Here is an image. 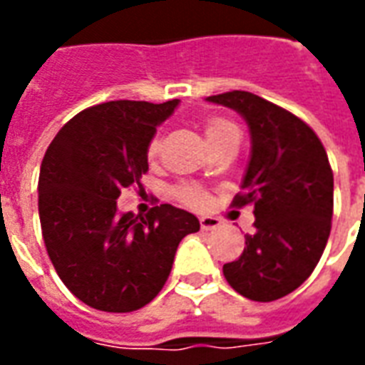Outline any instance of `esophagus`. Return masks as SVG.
I'll return each mask as SVG.
<instances>
[{"mask_svg": "<svg viewBox=\"0 0 365 365\" xmlns=\"http://www.w3.org/2000/svg\"><path fill=\"white\" fill-rule=\"evenodd\" d=\"M199 222H201V229L203 230H213L217 229V227H221V219H217V217H201L199 219Z\"/></svg>", "mask_w": 365, "mask_h": 365, "instance_id": "34e87169", "label": "esophagus"}]
</instances>
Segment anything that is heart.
Wrapping results in <instances>:
<instances>
[{
    "mask_svg": "<svg viewBox=\"0 0 365 365\" xmlns=\"http://www.w3.org/2000/svg\"><path fill=\"white\" fill-rule=\"evenodd\" d=\"M229 128H235V125L227 119H211L205 123V135H207V140L211 143L215 140L217 136L222 135L225 130H229ZM158 148H160V140L158 138H152L150 144H148V156L154 158L156 154H158ZM180 197L185 201V203H191V205H199V203H203V191L197 190V187H193V185H185V187H180Z\"/></svg>",
    "mask_w": 365,
    "mask_h": 365,
    "instance_id": "heart-1",
    "label": "heart"
}]
</instances>
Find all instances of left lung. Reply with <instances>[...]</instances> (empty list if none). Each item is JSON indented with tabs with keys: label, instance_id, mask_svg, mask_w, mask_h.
<instances>
[{
	"label": "left lung",
	"instance_id": "obj_1",
	"mask_svg": "<svg viewBox=\"0 0 365 365\" xmlns=\"http://www.w3.org/2000/svg\"><path fill=\"white\" fill-rule=\"evenodd\" d=\"M207 101L237 111L250 133V160L235 205L254 203L256 230L222 274L242 297L275 301L313 274L329 240L334 199L329 156L309 125L250 91Z\"/></svg>",
	"mask_w": 365,
	"mask_h": 365
}]
</instances>
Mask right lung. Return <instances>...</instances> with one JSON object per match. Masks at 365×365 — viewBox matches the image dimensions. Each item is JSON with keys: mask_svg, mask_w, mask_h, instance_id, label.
<instances>
[{"mask_svg": "<svg viewBox=\"0 0 365 365\" xmlns=\"http://www.w3.org/2000/svg\"><path fill=\"white\" fill-rule=\"evenodd\" d=\"M166 103L107 101L60 128L38 175L44 246L62 283L86 305L130 313L164 287L178 246L199 219L174 205L119 213L123 187L148 172V144L175 111Z\"/></svg>", "mask_w": 365, "mask_h": 365, "instance_id": "1", "label": "right lung"}]
</instances>
